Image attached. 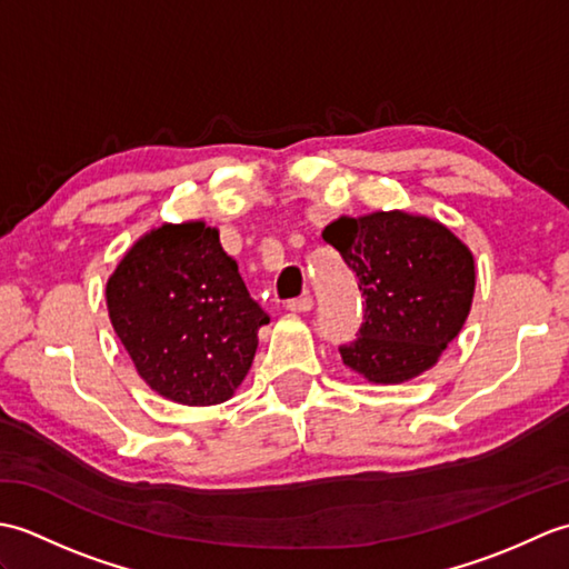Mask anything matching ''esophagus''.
I'll return each mask as SVG.
<instances>
[{"mask_svg": "<svg viewBox=\"0 0 569 569\" xmlns=\"http://www.w3.org/2000/svg\"><path fill=\"white\" fill-rule=\"evenodd\" d=\"M312 306H316V303H312L310 296H300V298H293V300H288V303H286V308L291 312H310Z\"/></svg>", "mask_w": 569, "mask_h": 569, "instance_id": "1", "label": "esophagus"}]
</instances>
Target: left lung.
<instances>
[{"instance_id": "8db88e82", "label": "left lung", "mask_w": 569, "mask_h": 569, "mask_svg": "<svg viewBox=\"0 0 569 569\" xmlns=\"http://www.w3.org/2000/svg\"><path fill=\"white\" fill-rule=\"evenodd\" d=\"M357 276L365 322L340 345L345 365L373 383H401L440 359L475 296V257L445 224L408 212L340 217L322 229Z\"/></svg>"}]
</instances>
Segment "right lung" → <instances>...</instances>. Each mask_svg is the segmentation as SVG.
<instances>
[{"label": "right lung", "instance_id": "add662e5", "mask_svg": "<svg viewBox=\"0 0 569 569\" xmlns=\"http://www.w3.org/2000/svg\"><path fill=\"white\" fill-rule=\"evenodd\" d=\"M107 310L139 377L183 406L227 401L271 320L204 222L143 234L107 281Z\"/></svg>", "mask_w": 569, "mask_h": 569}]
</instances>
